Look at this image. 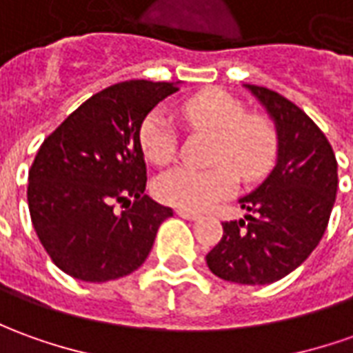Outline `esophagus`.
<instances>
[{
	"instance_id": "34e87169",
	"label": "esophagus",
	"mask_w": 353,
	"mask_h": 353,
	"mask_svg": "<svg viewBox=\"0 0 353 353\" xmlns=\"http://www.w3.org/2000/svg\"><path fill=\"white\" fill-rule=\"evenodd\" d=\"M176 212H177V216L187 218V220H195V218H199V212H195V210H189V208H177Z\"/></svg>"
}]
</instances>
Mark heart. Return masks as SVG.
Masks as SVG:
<instances>
[{
    "label": "heart",
    "mask_w": 353,
    "mask_h": 353,
    "mask_svg": "<svg viewBox=\"0 0 353 353\" xmlns=\"http://www.w3.org/2000/svg\"><path fill=\"white\" fill-rule=\"evenodd\" d=\"M191 129L214 137L208 170L179 166L158 177L157 195L168 205L201 210L236 189L237 177L255 181L276 157V133L265 117L249 116L245 106L220 88H207L181 104ZM177 131L162 112H150L139 127V145L148 162L164 166L176 157Z\"/></svg>",
    "instance_id": "obj_1"
}]
</instances>
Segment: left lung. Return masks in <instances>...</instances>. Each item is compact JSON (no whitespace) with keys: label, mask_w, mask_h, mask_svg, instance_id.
<instances>
[{"label":"left lung","mask_w":353,"mask_h":353,"mask_svg":"<svg viewBox=\"0 0 353 353\" xmlns=\"http://www.w3.org/2000/svg\"><path fill=\"white\" fill-rule=\"evenodd\" d=\"M245 86L276 123L278 160L239 199L249 214L222 222L207 265L222 280L257 286L288 276L319 245L336 199L338 166L328 139L301 108L270 88Z\"/></svg>","instance_id":"8db88e82"}]
</instances>
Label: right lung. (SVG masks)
I'll use <instances>...</instances> for the list:
<instances>
[{"instance_id": "right-lung-1", "label": "right lung", "mask_w": 353, "mask_h": 353, "mask_svg": "<svg viewBox=\"0 0 353 353\" xmlns=\"http://www.w3.org/2000/svg\"><path fill=\"white\" fill-rule=\"evenodd\" d=\"M177 92L174 83L125 81L90 96L44 139L28 172V210L46 253L85 282L127 276L174 214L145 195L139 127ZM116 202L127 204L119 215Z\"/></svg>"}]
</instances>
